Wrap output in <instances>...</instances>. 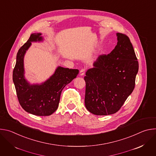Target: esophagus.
Wrapping results in <instances>:
<instances>
[{"instance_id":"1","label":"esophagus","mask_w":156,"mask_h":156,"mask_svg":"<svg viewBox=\"0 0 156 156\" xmlns=\"http://www.w3.org/2000/svg\"><path fill=\"white\" fill-rule=\"evenodd\" d=\"M84 73H85V69H81V70H80V76H83V75H84Z\"/></svg>"}]
</instances>
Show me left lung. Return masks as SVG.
I'll list each match as a JSON object with an SVG mask.
<instances>
[{
  "label": "left lung",
  "instance_id": "left-lung-1",
  "mask_svg": "<svg viewBox=\"0 0 156 156\" xmlns=\"http://www.w3.org/2000/svg\"><path fill=\"white\" fill-rule=\"evenodd\" d=\"M117 44L108 55H101L86 72L84 103L97 115L116 113L135 88L139 64L126 35L117 33Z\"/></svg>",
  "mask_w": 156,
  "mask_h": 156
}]
</instances>
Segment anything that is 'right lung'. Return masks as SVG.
Wrapping results in <instances>:
<instances>
[{"mask_svg":"<svg viewBox=\"0 0 156 156\" xmlns=\"http://www.w3.org/2000/svg\"><path fill=\"white\" fill-rule=\"evenodd\" d=\"M41 33H33L24 45L18 50L13 72V81L20 104L27 112L37 116H48L57 109L62 91L75 79L77 69L58 66L54 74L40 84H31L25 76L24 57L31 42H42Z\"/></svg>","mask_w":156,"mask_h":156,"instance_id":"right-lung-1","label":"right lung"}]
</instances>
